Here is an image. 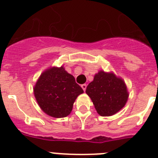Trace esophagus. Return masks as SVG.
I'll return each mask as SVG.
<instances>
[{"instance_id": "1", "label": "esophagus", "mask_w": 158, "mask_h": 158, "mask_svg": "<svg viewBox=\"0 0 158 158\" xmlns=\"http://www.w3.org/2000/svg\"><path fill=\"white\" fill-rule=\"evenodd\" d=\"M81 87L82 88V89H83L84 91H86V84H82V85H81Z\"/></svg>"}]
</instances>
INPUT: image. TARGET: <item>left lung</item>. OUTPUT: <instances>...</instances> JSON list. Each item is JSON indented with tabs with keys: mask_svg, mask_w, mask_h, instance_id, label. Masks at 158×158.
I'll list each match as a JSON object with an SVG mask.
<instances>
[{
	"mask_svg": "<svg viewBox=\"0 0 158 158\" xmlns=\"http://www.w3.org/2000/svg\"><path fill=\"white\" fill-rule=\"evenodd\" d=\"M86 93L92 100L97 113L101 116L116 114L127 102L129 93L121 78L114 73L100 71L86 87Z\"/></svg>",
	"mask_w": 158,
	"mask_h": 158,
	"instance_id": "obj_1",
	"label": "left lung"
}]
</instances>
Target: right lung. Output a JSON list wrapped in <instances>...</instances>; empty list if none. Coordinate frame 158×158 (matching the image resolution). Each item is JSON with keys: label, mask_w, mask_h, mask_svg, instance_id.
<instances>
[{"label": "right lung", "mask_w": 158, "mask_h": 158, "mask_svg": "<svg viewBox=\"0 0 158 158\" xmlns=\"http://www.w3.org/2000/svg\"><path fill=\"white\" fill-rule=\"evenodd\" d=\"M33 92L44 112L51 117L64 118L70 114L75 101L83 89L76 83L74 76L61 66L44 71Z\"/></svg>", "instance_id": "add662e5"}]
</instances>
